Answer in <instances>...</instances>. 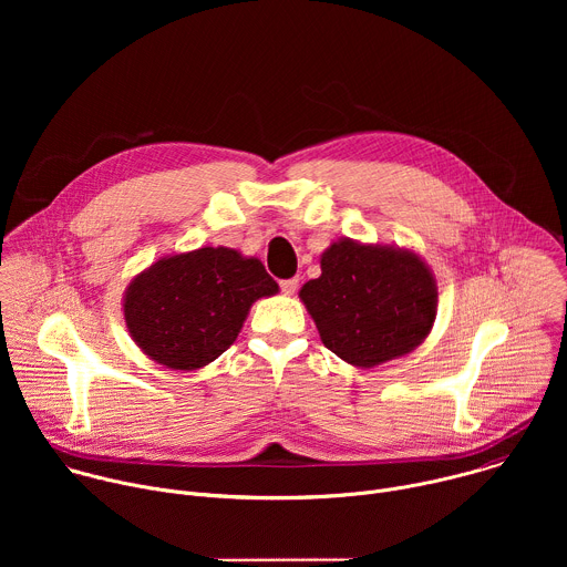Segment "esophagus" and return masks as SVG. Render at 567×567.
I'll use <instances>...</instances> for the list:
<instances>
[{"instance_id": "obj_1", "label": "esophagus", "mask_w": 567, "mask_h": 567, "mask_svg": "<svg viewBox=\"0 0 567 567\" xmlns=\"http://www.w3.org/2000/svg\"><path fill=\"white\" fill-rule=\"evenodd\" d=\"M280 289H282V293H287V296L296 293V289H298V278H289V280H282V282H280Z\"/></svg>"}]
</instances>
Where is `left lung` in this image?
<instances>
[{
  "label": "left lung",
  "mask_w": 567,
  "mask_h": 567,
  "mask_svg": "<svg viewBox=\"0 0 567 567\" xmlns=\"http://www.w3.org/2000/svg\"><path fill=\"white\" fill-rule=\"evenodd\" d=\"M298 296L320 341L357 368L411 354L437 316L435 276L415 251L350 237L322 251L320 276Z\"/></svg>",
  "instance_id": "left-lung-1"
}]
</instances>
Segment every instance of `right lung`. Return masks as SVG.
Masks as SVG:
<instances>
[{"mask_svg": "<svg viewBox=\"0 0 567 567\" xmlns=\"http://www.w3.org/2000/svg\"><path fill=\"white\" fill-rule=\"evenodd\" d=\"M278 282L258 258L202 247L156 260L125 289L123 313L132 341L154 363L197 370L226 352L256 300Z\"/></svg>", "mask_w": 567, "mask_h": 567, "instance_id": "1", "label": "right lung"}]
</instances>
